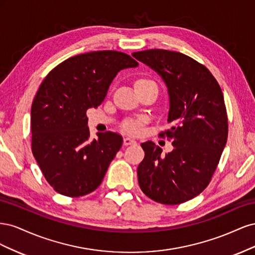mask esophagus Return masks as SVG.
Returning a JSON list of instances; mask_svg holds the SVG:
<instances>
[{
  "mask_svg": "<svg viewBox=\"0 0 255 255\" xmlns=\"http://www.w3.org/2000/svg\"><path fill=\"white\" fill-rule=\"evenodd\" d=\"M134 143H136L135 139H133V138H130V137H126L125 139H123V144L125 145H129V144H134Z\"/></svg>",
  "mask_w": 255,
  "mask_h": 255,
  "instance_id": "34e87169",
  "label": "esophagus"
}]
</instances>
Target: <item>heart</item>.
I'll use <instances>...</instances> for the list:
<instances>
[{"instance_id": "heart-1", "label": "heart", "mask_w": 255, "mask_h": 255, "mask_svg": "<svg viewBox=\"0 0 255 255\" xmlns=\"http://www.w3.org/2000/svg\"><path fill=\"white\" fill-rule=\"evenodd\" d=\"M148 82L153 83L150 80H138L136 83H148ZM123 128H125L127 132H128V133H138V132H139V128H140V121L128 122V123H126L125 127H123Z\"/></svg>"}]
</instances>
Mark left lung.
<instances>
[{"instance_id":"8db88e82","label":"left lung","mask_w":255,"mask_h":255,"mask_svg":"<svg viewBox=\"0 0 255 255\" xmlns=\"http://www.w3.org/2000/svg\"><path fill=\"white\" fill-rule=\"evenodd\" d=\"M132 55L157 72L168 88L171 128L159 133L174 149L161 156L152 141L141 143L137 168L145 196L175 205L197 197L210 184L228 139V116L218 82L208 69L185 54L154 49Z\"/></svg>"}]
</instances>
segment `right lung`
I'll use <instances>...</instances> for the list:
<instances>
[{
	"instance_id": "1",
	"label": "right lung",
	"mask_w": 255,
	"mask_h": 255,
	"mask_svg": "<svg viewBox=\"0 0 255 255\" xmlns=\"http://www.w3.org/2000/svg\"><path fill=\"white\" fill-rule=\"evenodd\" d=\"M137 66L126 53L89 52L60 63L41 83L30 110L32 152L58 194L82 197L102 183L123 139L105 132L91 140L86 112L103 102L120 70Z\"/></svg>"
}]
</instances>
